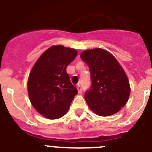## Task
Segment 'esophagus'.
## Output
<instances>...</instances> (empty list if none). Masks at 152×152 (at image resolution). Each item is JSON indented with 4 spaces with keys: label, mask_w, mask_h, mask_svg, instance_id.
I'll list each match as a JSON object with an SVG mask.
<instances>
[{
    "label": "esophagus",
    "mask_w": 152,
    "mask_h": 152,
    "mask_svg": "<svg viewBox=\"0 0 152 152\" xmlns=\"http://www.w3.org/2000/svg\"><path fill=\"white\" fill-rule=\"evenodd\" d=\"M77 91H78V94H81V93H82V88H81L80 84H78V85L77 86Z\"/></svg>",
    "instance_id": "esophagus-1"
}]
</instances>
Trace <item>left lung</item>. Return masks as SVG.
I'll list each match as a JSON object with an SVG mask.
<instances>
[{
	"label": "left lung",
	"instance_id": "left-lung-1",
	"mask_svg": "<svg viewBox=\"0 0 152 152\" xmlns=\"http://www.w3.org/2000/svg\"><path fill=\"white\" fill-rule=\"evenodd\" d=\"M80 58L88 64L91 87L84 98L96 114L109 116L124 107L130 95V86L126 72L116 58L104 49L85 50Z\"/></svg>",
	"mask_w": 152,
	"mask_h": 152
}]
</instances>
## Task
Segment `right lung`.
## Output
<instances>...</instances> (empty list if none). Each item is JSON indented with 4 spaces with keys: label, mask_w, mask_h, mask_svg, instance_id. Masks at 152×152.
I'll return each mask as SVG.
<instances>
[{
    "label": "right lung",
    "mask_w": 152,
    "mask_h": 152,
    "mask_svg": "<svg viewBox=\"0 0 152 152\" xmlns=\"http://www.w3.org/2000/svg\"><path fill=\"white\" fill-rule=\"evenodd\" d=\"M77 55L76 49L53 45L42 54L31 70L27 84L29 100L45 118L64 116L77 94L66 72Z\"/></svg>",
    "instance_id": "add662e5"
}]
</instances>
